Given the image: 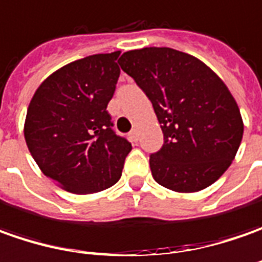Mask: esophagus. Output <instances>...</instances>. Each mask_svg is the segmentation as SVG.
<instances>
[{"label":"esophagus","mask_w":262,"mask_h":262,"mask_svg":"<svg viewBox=\"0 0 262 262\" xmlns=\"http://www.w3.org/2000/svg\"><path fill=\"white\" fill-rule=\"evenodd\" d=\"M129 139H130V142H138V139H139V133H138V130H132L130 133H129Z\"/></svg>","instance_id":"obj_1"}]
</instances>
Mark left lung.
I'll list each match as a JSON object with an SVG mask.
<instances>
[{
	"label": "left lung",
	"mask_w": 262,
	"mask_h": 262,
	"mask_svg": "<svg viewBox=\"0 0 262 262\" xmlns=\"http://www.w3.org/2000/svg\"><path fill=\"white\" fill-rule=\"evenodd\" d=\"M120 67L143 90L164 133L154 180L177 193L217 181L236 157L244 122L229 88L195 56L171 48L124 52Z\"/></svg>",
	"instance_id": "1"
}]
</instances>
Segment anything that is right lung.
I'll list each match as a JSON object with an SVG mask.
<instances>
[{"label":"right lung","instance_id":"add662e5","mask_svg":"<svg viewBox=\"0 0 262 262\" xmlns=\"http://www.w3.org/2000/svg\"><path fill=\"white\" fill-rule=\"evenodd\" d=\"M120 50L74 60L50 74L29 104L24 138L40 171L60 188L93 194L114 185L132 145L112 130L107 104Z\"/></svg>","mask_w":262,"mask_h":262}]
</instances>
